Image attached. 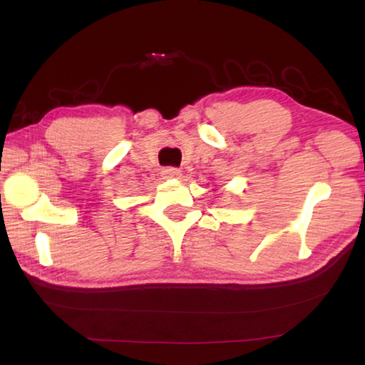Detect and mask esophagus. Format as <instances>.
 <instances>
[{
    "mask_svg": "<svg viewBox=\"0 0 365 365\" xmlns=\"http://www.w3.org/2000/svg\"><path fill=\"white\" fill-rule=\"evenodd\" d=\"M163 175L164 178H178L182 175V172L175 168H165L163 169Z\"/></svg>",
    "mask_w": 365,
    "mask_h": 365,
    "instance_id": "1",
    "label": "esophagus"
}]
</instances>
